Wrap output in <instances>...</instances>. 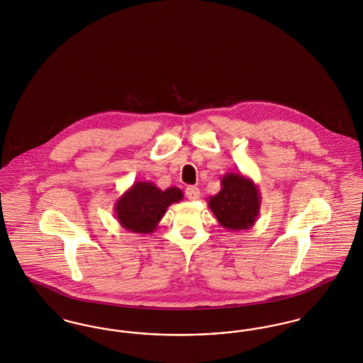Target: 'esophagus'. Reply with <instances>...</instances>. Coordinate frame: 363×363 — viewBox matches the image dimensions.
<instances>
[{
    "mask_svg": "<svg viewBox=\"0 0 363 363\" xmlns=\"http://www.w3.org/2000/svg\"><path fill=\"white\" fill-rule=\"evenodd\" d=\"M185 194H186L188 200L194 201V200H199V199H200V189L196 188V186H188L186 190H185Z\"/></svg>",
    "mask_w": 363,
    "mask_h": 363,
    "instance_id": "34e87169",
    "label": "esophagus"
}]
</instances>
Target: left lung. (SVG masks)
Returning a JSON list of instances; mask_svg holds the SVG:
<instances>
[{"label": "left lung", "instance_id": "left-lung-1", "mask_svg": "<svg viewBox=\"0 0 363 363\" xmlns=\"http://www.w3.org/2000/svg\"><path fill=\"white\" fill-rule=\"evenodd\" d=\"M220 185V191L208 199V207L219 225L230 231L253 227L261 207V194L253 179L241 173H227Z\"/></svg>", "mask_w": 363, "mask_h": 363}]
</instances>
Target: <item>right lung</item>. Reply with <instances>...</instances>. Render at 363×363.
Instances as JSON below:
<instances>
[{
    "instance_id": "right-lung-1",
    "label": "right lung",
    "mask_w": 363,
    "mask_h": 363,
    "mask_svg": "<svg viewBox=\"0 0 363 363\" xmlns=\"http://www.w3.org/2000/svg\"><path fill=\"white\" fill-rule=\"evenodd\" d=\"M184 199L182 190H162L150 181H138L117 200L114 213L118 223L135 234H152L167 208Z\"/></svg>"
}]
</instances>
